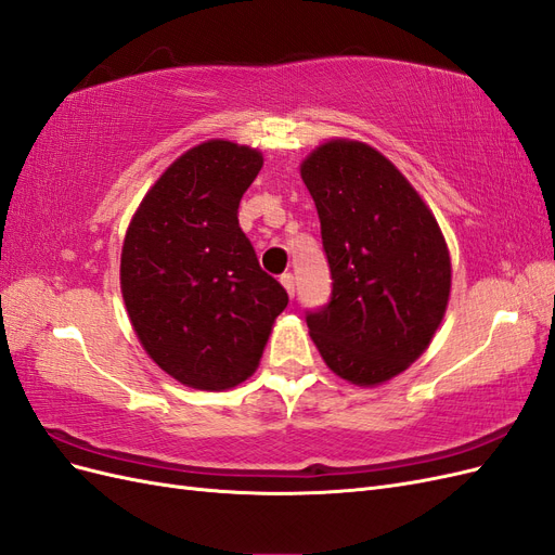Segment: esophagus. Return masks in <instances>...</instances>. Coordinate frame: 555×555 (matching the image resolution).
I'll use <instances>...</instances> for the list:
<instances>
[{"label":"esophagus","instance_id":"1","mask_svg":"<svg viewBox=\"0 0 555 555\" xmlns=\"http://www.w3.org/2000/svg\"><path fill=\"white\" fill-rule=\"evenodd\" d=\"M280 282H282L284 292H287L289 296H294V292H296V282H294V275H292V273H284V275L280 278Z\"/></svg>","mask_w":555,"mask_h":555}]
</instances>
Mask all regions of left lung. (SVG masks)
I'll return each instance as SVG.
<instances>
[{"mask_svg": "<svg viewBox=\"0 0 555 555\" xmlns=\"http://www.w3.org/2000/svg\"><path fill=\"white\" fill-rule=\"evenodd\" d=\"M331 266L328 306L308 312L331 371L357 386L393 379L428 349L451 292L447 241L410 180L375 147L331 139L300 164Z\"/></svg>", "mask_w": 555, "mask_h": 555, "instance_id": "1", "label": "left lung"}]
</instances>
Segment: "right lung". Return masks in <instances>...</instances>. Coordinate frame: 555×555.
<instances>
[{
    "label": "right lung",
    "mask_w": 555,
    "mask_h": 555,
    "mask_svg": "<svg viewBox=\"0 0 555 555\" xmlns=\"http://www.w3.org/2000/svg\"><path fill=\"white\" fill-rule=\"evenodd\" d=\"M261 166L249 145L198 143L147 190L125 233L129 322L147 357L192 389L224 391L255 375L289 304L238 227L241 198Z\"/></svg>",
    "instance_id": "add662e5"
}]
</instances>
